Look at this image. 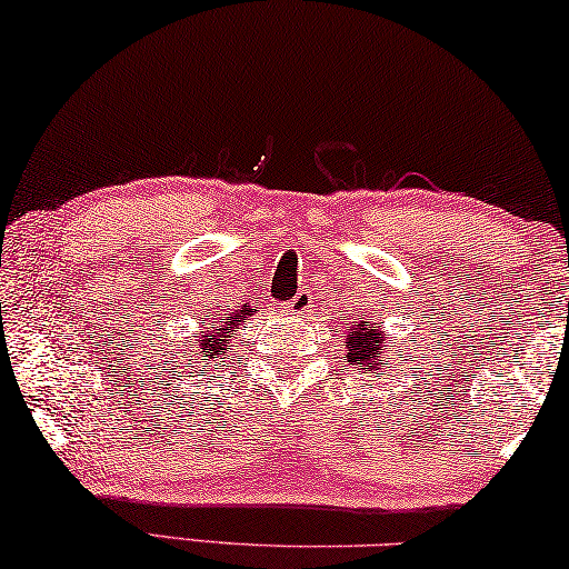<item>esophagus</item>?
Segmentation results:
<instances>
[{
	"label": "esophagus",
	"mask_w": 569,
	"mask_h": 569,
	"mask_svg": "<svg viewBox=\"0 0 569 569\" xmlns=\"http://www.w3.org/2000/svg\"><path fill=\"white\" fill-rule=\"evenodd\" d=\"M310 307H315V295L310 290H300L290 302H287V310L295 312V315L310 312Z\"/></svg>",
	"instance_id": "esophagus-1"
}]
</instances>
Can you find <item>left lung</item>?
I'll list each match as a JSON object with an SVG mask.
<instances>
[{"label": "left lung", "mask_w": 569, "mask_h": 569, "mask_svg": "<svg viewBox=\"0 0 569 569\" xmlns=\"http://www.w3.org/2000/svg\"><path fill=\"white\" fill-rule=\"evenodd\" d=\"M387 342L392 340H387L382 330L367 325L365 320L357 322L350 330V335H347V342H345L347 362L357 365L365 375L372 377L377 375V370H382L387 360H392V357H385V352H392V347Z\"/></svg>", "instance_id": "8db88e82"}]
</instances>
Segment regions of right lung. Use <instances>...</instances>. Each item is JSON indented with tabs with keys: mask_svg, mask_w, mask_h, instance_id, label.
<instances>
[{
	"mask_svg": "<svg viewBox=\"0 0 569 569\" xmlns=\"http://www.w3.org/2000/svg\"><path fill=\"white\" fill-rule=\"evenodd\" d=\"M247 317H252V310H249V307L234 310L227 317V322H219L214 317V322H209L204 327V332L194 340L192 350H189V357H194V360H189V362H194V367L202 365V372H204V367L229 357L234 335L239 332V325H242Z\"/></svg>",
	"mask_w": 569,
	"mask_h": 569,
	"instance_id": "1",
	"label": "right lung"
}]
</instances>
